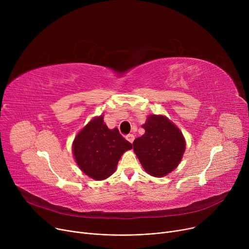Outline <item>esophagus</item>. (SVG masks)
Instances as JSON below:
<instances>
[{
  "mask_svg": "<svg viewBox=\"0 0 249 249\" xmlns=\"http://www.w3.org/2000/svg\"><path fill=\"white\" fill-rule=\"evenodd\" d=\"M134 138H135V137H134L133 134H127V135H126V139H127L129 142H131V143L134 141Z\"/></svg>",
  "mask_w": 249,
  "mask_h": 249,
  "instance_id": "1",
  "label": "esophagus"
}]
</instances>
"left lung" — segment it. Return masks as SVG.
<instances>
[{
  "instance_id": "1",
  "label": "left lung",
  "mask_w": 249,
  "mask_h": 249,
  "mask_svg": "<svg viewBox=\"0 0 249 249\" xmlns=\"http://www.w3.org/2000/svg\"><path fill=\"white\" fill-rule=\"evenodd\" d=\"M145 133L133 142V149L143 168L153 177H164L178 165L186 142L179 129L164 116L151 115Z\"/></svg>"
}]
</instances>
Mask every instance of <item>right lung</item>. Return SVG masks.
Here are the masks:
<instances>
[{
  "mask_svg": "<svg viewBox=\"0 0 249 249\" xmlns=\"http://www.w3.org/2000/svg\"><path fill=\"white\" fill-rule=\"evenodd\" d=\"M131 148L132 144L119 133V130L108 129L102 116L91 120L76 135L72 145L77 165L97 180L110 177L121 155Z\"/></svg>",
  "mask_w": 249,
  "mask_h": 249,
  "instance_id": "right-lung-1",
  "label": "right lung"
}]
</instances>
